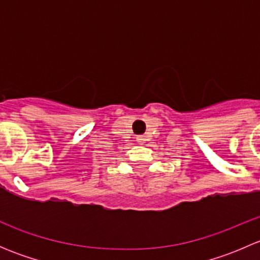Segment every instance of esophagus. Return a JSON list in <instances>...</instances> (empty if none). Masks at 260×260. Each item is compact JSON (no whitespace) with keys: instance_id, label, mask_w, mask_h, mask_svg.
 Listing matches in <instances>:
<instances>
[{"instance_id":"obj_1","label":"esophagus","mask_w":260,"mask_h":260,"mask_svg":"<svg viewBox=\"0 0 260 260\" xmlns=\"http://www.w3.org/2000/svg\"><path fill=\"white\" fill-rule=\"evenodd\" d=\"M136 141H137L140 145H143V143L147 141V138H146V136H137V137H136Z\"/></svg>"}]
</instances>
